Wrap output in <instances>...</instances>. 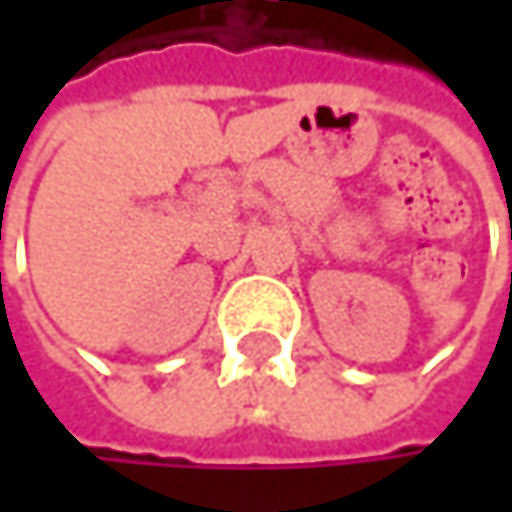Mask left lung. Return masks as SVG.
I'll list each match as a JSON object with an SVG mask.
<instances>
[{"label":"left lung","instance_id":"8db88e82","mask_svg":"<svg viewBox=\"0 0 512 512\" xmlns=\"http://www.w3.org/2000/svg\"><path fill=\"white\" fill-rule=\"evenodd\" d=\"M510 237H512V234H510Z\"/></svg>","mask_w":512,"mask_h":512}]
</instances>
